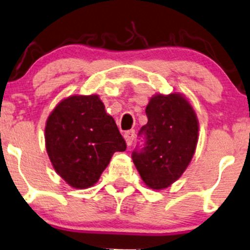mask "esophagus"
Listing matches in <instances>:
<instances>
[{
	"label": "esophagus",
	"instance_id": "34e87169",
	"mask_svg": "<svg viewBox=\"0 0 250 250\" xmlns=\"http://www.w3.org/2000/svg\"><path fill=\"white\" fill-rule=\"evenodd\" d=\"M134 136H135V130L125 131V135H123V137H125V144H127L128 146H130V145L132 144V140H134Z\"/></svg>",
	"mask_w": 250,
	"mask_h": 250
}]
</instances>
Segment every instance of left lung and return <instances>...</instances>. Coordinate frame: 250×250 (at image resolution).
Returning a JSON list of instances; mask_svg holds the SVG:
<instances>
[{
	"mask_svg": "<svg viewBox=\"0 0 250 250\" xmlns=\"http://www.w3.org/2000/svg\"><path fill=\"white\" fill-rule=\"evenodd\" d=\"M146 144L132 152V160L146 187L163 190L183 174L198 142V125L191 104L183 94L156 93L145 108Z\"/></svg>",
	"mask_w": 250,
	"mask_h": 250,
	"instance_id": "left-lung-1",
	"label": "left lung"
}]
</instances>
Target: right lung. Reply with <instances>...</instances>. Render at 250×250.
<instances>
[{
    "label": "right lung",
    "mask_w": 250,
    "mask_h": 250,
    "mask_svg": "<svg viewBox=\"0 0 250 250\" xmlns=\"http://www.w3.org/2000/svg\"><path fill=\"white\" fill-rule=\"evenodd\" d=\"M45 145L55 172L76 189L96 185L113 154L127 148L98 94H71L49 113Z\"/></svg>",
    "instance_id": "1"
}]
</instances>
